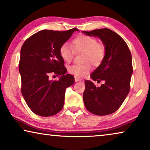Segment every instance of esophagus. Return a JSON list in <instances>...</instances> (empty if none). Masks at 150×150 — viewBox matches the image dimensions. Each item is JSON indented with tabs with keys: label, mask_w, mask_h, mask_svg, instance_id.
Masks as SVG:
<instances>
[{
	"label": "esophagus",
	"mask_w": 150,
	"mask_h": 150,
	"mask_svg": "<svg viewBox=\"0 0 150 150\" xmlns=\"http://www.w3.org/2000/svg\"><path fill=\"white\" fill-rule=\"evenodd\" d=\"M74 79H75V82H79V81H82L81 78L78 77V76H75Z\"/></svg>",
	"instance_id": "1"
}]
</instances>
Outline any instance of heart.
<instances>
[{
	"instance_id": "1",
	"label": "heart",
	"mask_w": 150,
	"mask_h": 150,
	"mask_svg": "<svg viewBox=\"0 0 150 150\" xmlns=\"http://www.w3.org/2000/svg\"><path fill=\"white\" fill-rule=\"evenodd\" d=\"M73 49L75 52H83L84 62H91L94 65H99L102 63L105 57V47L103 44L97 43L96 39L91 37L81 35L72 41ZM74 51L71 47L64 43L59 48V54L63 61L69 62L74 57ZM92 69L89 63L83 65H73L69 67L68 71L78 76H85Z\"/></svg>"
}]
</instances>
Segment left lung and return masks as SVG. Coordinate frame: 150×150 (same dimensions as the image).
<instances>
[{
    "label": "left lung",
    "instance_id": "left-lung-1",
    "mask_svg": "<svg viewBox=\"0 0 150 150\" xmlns=\"http://www.w3.org/2000/svg\"><path fill=\"white\" fill-rule=\"evenodd\" d=\"M87 36L98 38L105 47V57L91 74L94 81H104L96 87L86 80L83 101L87 109L96 115H107L115 112L130 91L132 74V55L125 41L108 28L83 31Z\"/></svg>",
    "mask_w": 150,
    "mask_h": 150
}]
</instances>
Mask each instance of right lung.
<instances>
[{"label": "right lung", "instance_id": "obj_1", "mask_svg": "<svg viewBox=\"0 0 150 150\" xmlns=\"http://www.w3.org/2000/svg\"><path fill=\"white\" fill-rule=\"evenodd\" d=\"M77 28L66 31L42 30L27 39L20 50L19 71L21 91L34 113L42 117L56 115L63 108L65 89L74 83V77L66 74L59 48L71 38ZM54 73L58 81L49 79Z\"/></svg>", "mask_w": 150, "mask_h": 150}]
</instances>
